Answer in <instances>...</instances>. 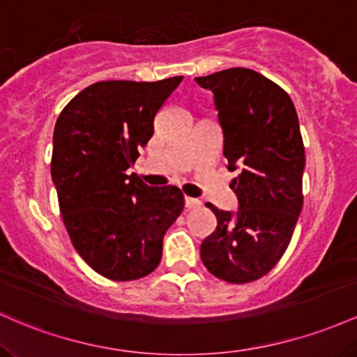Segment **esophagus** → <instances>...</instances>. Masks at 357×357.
Segmentation results:
<instances>
[{
    "instance_id": "1",
    "label": "esophagus",
    "mask_w": 357,
    "mask_h": 357,
    "mask_svg": "<svg viewBox=\"0 0 357 357\" xmlns=\"http://www.w3.org/2000/svg\"><path fill=\"white\" fill-rule=\"evenodd\" d=\"M202 206V202H200L199 199H194V197H185V207L187 209H197V207Z\"/></svg>"
}]
</instances>
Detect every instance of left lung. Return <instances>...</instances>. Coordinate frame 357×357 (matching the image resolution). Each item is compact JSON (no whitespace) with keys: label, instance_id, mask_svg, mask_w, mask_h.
Returning <instances> with one entry per match:
<instances>
[{"label":"left lung","instance_id":"obj_1","mask_svg":"<svg viewBox=\"0 0 357 357\" xmlns=\"http://www.w3.org/2000/svg\"><path fill=\"white\" fill-rule=\"evenodd\" d=\"M214 94L234 212L212 204L218 227L200 244L212 275L229 283L261 278L280 261L302 211L305 150L290 96L265 75L244 67L195 77Z\"/></svg>","mask_w":357,"mask_h":357}]
</instances>
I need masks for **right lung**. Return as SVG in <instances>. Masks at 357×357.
<instances>
[{"label": "right lung", "mask_w": 357, "mask_h": 357, "mask_svg": "<svg viewBox=\"0 0 357 357\" xmlns=\"http://www.w3.org/2000/svg\"><path fill=\"white\" fill-rule=\"evenodd\" d=\"M182 79L96 82L55 123L50 170L60 214L79 256L109 280L150 275L183 209L178 187H150L128 175L153 136L155 114Z\"/></svg>", "instance_id": "1"}]
</instances>
